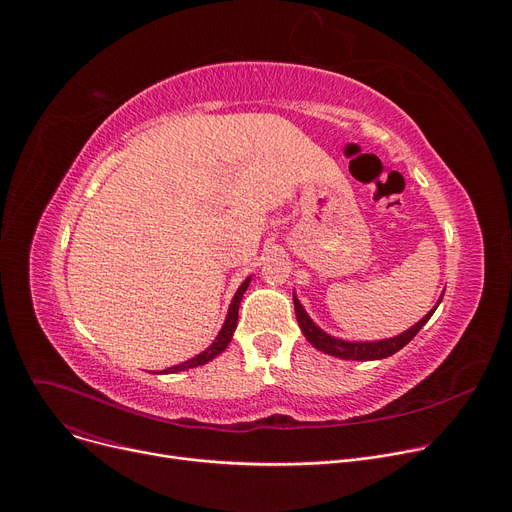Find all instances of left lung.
Masks as SVG:
<instances>
[{
  "label": "left lung",
  "instance_id": "8db88e82",
  "mask_svg": "<svg viewBox=\"0 0 512 512\" xmlns=\"http://www.w3.org/2000/svg\"><path fill=\"white\" fill-rule=\"evenodd\" d=\"M442 296H445V294H440L438 302L434 304V309L428 311V315H424L416 325H412L410 329L395 335V337L377 339V342H348V339H339V337H333V335L325 333L321 327L315 325V321L309 317V313L304 311V306L300 304L296 292H294V311H296L298 327L302 329L304 337L309 339V342L317 350H321V352H325L329 356H335V358H342V360H383V358L393 356L403 346H407V344L412 342V339L416 337V333L428 323V319L436 311V306L440 304Z\"/></svg>",
  "mask_w": 512,
  "mask_h": 512
}]
</instances>
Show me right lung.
Segmentation results:
<instances>
[{
  "mask_svg": "<svg viewBox=\"0 0 512 512\" xmlns=\"http://www.w3.org/2000/svg\"><path fill=\"white\" fill-rule=\"evenodd\" d=\"M249 284H251V278H247L241 286H238V290H236V294H234V298H232V302H230V306H228V315H226V319H224V325H222L220 333L216 335L212 346L203 350L201 354H197L195 358H189V360H185V362H181V364H177V366L164 368L160 374H173V372H179V370H187V368H195V366H201V364H208L210 360H214L216 356H220V354L228 348L230 339H232V335H234V329H236V323H238V306H241L243 294L247 292Z\"/></svg>",
  "mask_w": 512,
  "mask_h": 512,
  "instance_id": "add662e5",
  "label": "right lung"
}]
</instances>
